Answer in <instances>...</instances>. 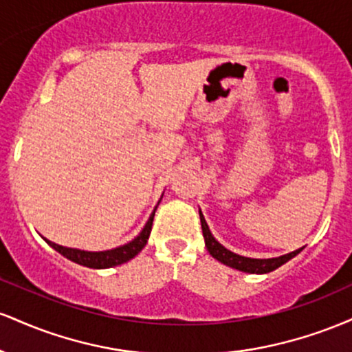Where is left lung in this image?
Here are the masks:
<instances>
[{"instance_id": "left-lung-1", "label": "left lung", "mask_w": 352, "mask_h": 352, "mask_svg": "<svg viewBox=\"0 0 352 352\" xmlns=\"http://www.w3.org/2000/svg\"><path fill=\"white\" fill-rule=\"evenodd\" d=\"M200 221H201V232H204V238H205V245H207V250L210 252V254H212L213 258H217L218 261H221L223 265L232 266V268L240 270V272H245V273L261 274V273L273 272V270L280 268V266L285 265L286 261H289L292 258L296 256V254L302 250L300 248L296 250V252L283 254V256H278V258H268V260H256V258L240 256V254L230 252V250L225 248L223 245L218 243L215 238H213L207 221H205L204 215H201V212H200Z\"/></svg>"}]
</instances>
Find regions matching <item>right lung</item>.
Returning a JSON list of instances; mask_svg holds the SVG:
<instances>
[{
    "label": "right lung",
    "instance_id": "right-lung-1",
    "mask_svg": "<svg viewBox=\"0 0 352 352\" xmlns=\"http://www.w3.org/2000/svg\"><path fill=\"white\" fill-rule=\"evenodd\" d=\"M157 210V208H155ZM155 210L148 218V221L145 223V227L140 235L134 238L131 243L119 246V248L114 250H107V252H82V250H74V248H66V246H60L52 243V241L46 240V243L52 246L56 252H59L63 256H66L67 260L74 261V263L87 266V268H111V266H117V265H122L125 261L132 260L135 254H139L140 250L144 248L145 243H147L148 235L152 232V221H153V215H155Z\"/></svg>",
    "mask_w": 352,
    "mask_h": 352
}]
</instances>
